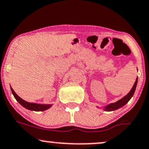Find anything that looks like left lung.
Returning a JSON list of instances; mask_svg holds the SVG:
<instances>
[{
    "label": "left lung",
    "instance_id": "8db88e82",
    "mask_svg": "<svg viewBox=\"0 0 149 149\" xmlns=\"http://www.w3.org/2000/svg\"><path fill=\"white\" fill-rule=\"evenodd\" d=\"M137 80H138V78L137 77L135 83H134L133 87H132L131 90L130 91V92H129L128 94L126 95V96H125L124 97H123L121 99H120L118 101L115 102V103H110L109 105H107L105 107H104V110L110 112V111L116 110H117V109L121 108V107H123V105H126V104L128 103L129 101H130V98L133 96L134 93H135V91L136 89V87H137Z\"/></svg>",
    "mask_w": 149,
    "mask_h": 149
}]
</instances>
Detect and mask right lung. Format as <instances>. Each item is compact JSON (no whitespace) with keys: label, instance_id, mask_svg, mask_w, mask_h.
<instances>
[{"label":"right lung","instance_id":"right-lung-1","mask_svg":"<svg viewBox=\"0 0 149 149\" xmlns=\"http://www.w3.org/2000/svg\"><path fill=\"white\" fill-rule=\"evenodd\" d=\"M11 91L13 94L14 98H16V100L19 102V103L22 105L23 107H24L25 108L28 109L30 110H33V111H44L46 110H48L50 107L52 106L51 104H48V105H44V104H37V103H29V102H27L22 98L19 97L18 95L16 94L15 92L13 90V89L12 87Z\"/></svg>","mask_w":149,"mask_h":149}]
</instances>
